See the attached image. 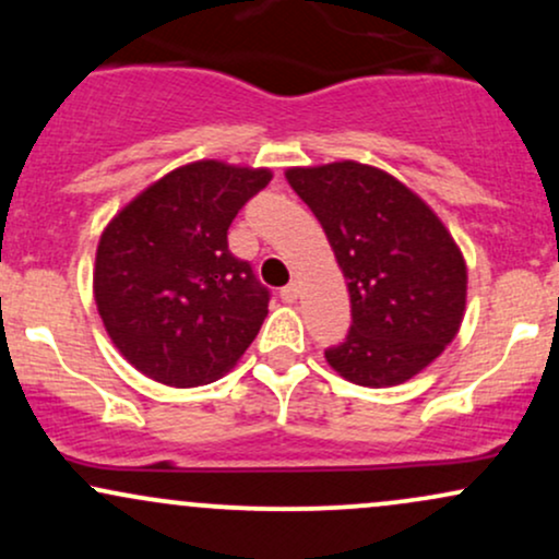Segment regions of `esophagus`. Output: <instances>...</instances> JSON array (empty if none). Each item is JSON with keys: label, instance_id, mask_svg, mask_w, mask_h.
Returning <instances> with one entry per match:
<instances>
[{"label": "esophagus", "instance_id": "esophagus-1", "mask_svg": "<svg viewBox=\"0 0 559 559\" xmlns=\"http://www.w3.org/2000/svg\"><path fill=\"white\" fill-rule=\"evenodd\" d=\"M281 299L288 301V305H294V301L299 299V284H288L281 288Z\"/></svg>", "mask_w": 559, "mask_h": 559}]
</instances>
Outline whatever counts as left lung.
Wrapping results in <instances>:
<instances>
[{
	"label": "left lung",
	"instance_id": "1",
	"mask_svg": "<svg viewBox=\"0 0 559 559\" xmlns=\"http://www.w3.org/2000/svg\"><path fill=\"white\" fill-rule=\"evenodd\" d=\"M286 181L323 226L349 288V333L325 360L370 389L418 376L463 325L467 267L457 241L413 189L373 165L288 168Z\"/></svg>",
	"mask_w": 559,
	"mask_h": 559
}]
</instances>
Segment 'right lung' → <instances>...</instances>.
Returning <instances> with one entry per match:
<instances>
[{
    "instance_id": "add662e5",
    "label": "right lung",
    "mask_w": 559,
    "mask_h": 559,
    "mask_svg": "<svg viewBox=\"0 0 559 559\" xmlns=\"http://www.w3.org/2000/svg\"><path fill=\"white\" fill-rule=\"evenodd\" d=\"M273 173L221 159L170 170L102 230L94 301L139 373L191 389L226 376L258 336L267 288L228 249V226Z\"/></svg>"
}]
</instances>
